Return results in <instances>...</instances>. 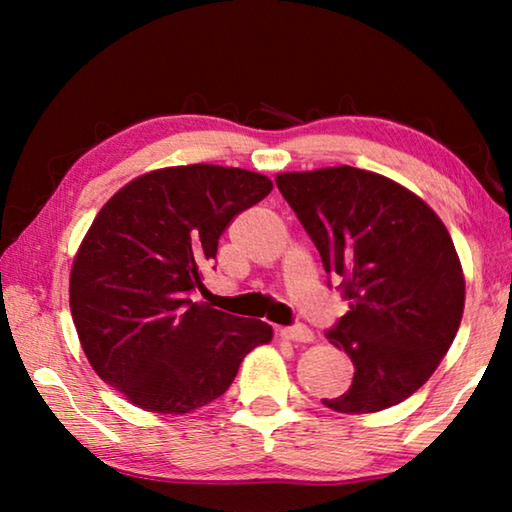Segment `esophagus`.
<instances>
[{
    "label": "esophagus",
    "mask_w": 512,
    "mask_h": 512,
    "mask_svg": "<svg viewBox=\"0 0 512 512\" xmlns=\"http://www.w3.org/2000/svg\"><path fill=\"white\" fill-rule=\"evenodd\" d=\"M280 336L284 341L291 343H309L314 341V332L307 325H291V327H282Z\"/></svg>",
    "instance_id": "obj_1"
}]
</instances>
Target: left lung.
Returning a JSON list of instances; mask_svg holds the SVG:
<instances>
[{"mask_svg": "<svg viewBox=\"0 0 512 512\" xmlns=\"http://www.w3.org/2000/svg\"><path fill=\"white\" fill-rule=\"evenodd\" d=\"M275 183L350 305L327 339L352 359V386L323 404L375 413L404 402L463 318L465 277L445 223L395 180L348 164L280 173Z\"/></svg>", "mask_w": 512, "mask_h": 512, "instance_id": "1", "label": "left lung"}]
</instances>
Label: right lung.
<instances>
[{
    "label": "right lung",
    "mask_w": 512,
    "mask_h": 512,
    "mask_svg": "<svg viewBox=\"0 0 512 512\" xmlns=\"http://www.w3.org/2000/svg\"><path fill=\"white\" fill-rule=\"evenodd\" d=\"M262 173L187 164L135 178L101 207L69 275L97 375L144 411L183 415L228 391L271 325L194 302L219 237L271 194Z\"/></svg>",
    "instance_id": "add662e5"
}]
</instances>
